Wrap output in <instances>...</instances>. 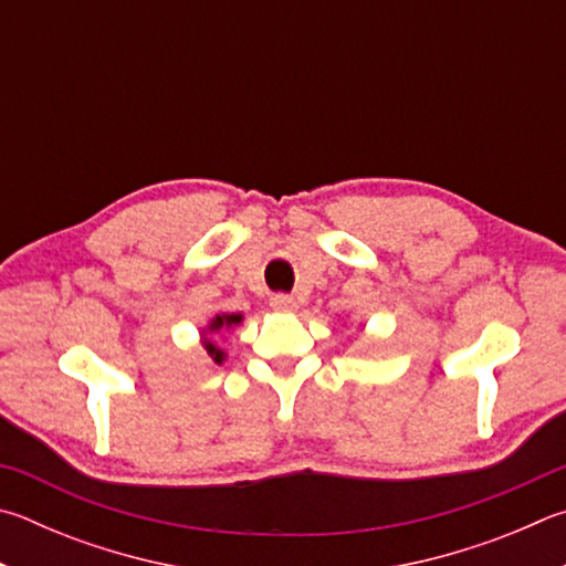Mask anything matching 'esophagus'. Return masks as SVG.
Listing matches in <instances>:
<instances>
[{
    "label": "esophagus",
    "instance_id": "obj_1",
    "mask_svg": "<svg viewBox=\"0 0 566 566\" xmlns=\"http://www.w3.org/2000/svg\"><path fill=\"white\" fill-rule=\"evenodd\" d=\"M270 306H272V312H276V314H292V312H296V300H294V296H286V294H274L270 300Z\"/></svg>",
    "mask_w": 566,
    "mask_h": 566
}]
</instances>
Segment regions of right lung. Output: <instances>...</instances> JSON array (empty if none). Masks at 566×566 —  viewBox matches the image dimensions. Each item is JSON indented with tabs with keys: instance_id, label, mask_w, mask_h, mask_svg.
Segmentation results:
<instances>
[{
	"instance_id": "right-lung-1",
	"label": "right lung",
	"mask_w": 566,
	"mask_h": 566,
	"mask_svg": "<svg viewBox=\"0 0 566 566\" xmlns=\"http://www.w3.org/2000/svg\"><path fill=\"white\" fill-rule=\"evenodd\" d=\"M242 314H230V312H218L214 314L208 324L200 328V344L208 356L212 358L214 364H224V358H228V352L218 344V338L224 336V332H232L234 326L242 324Z\"/></svg>"
}]
</instances>
